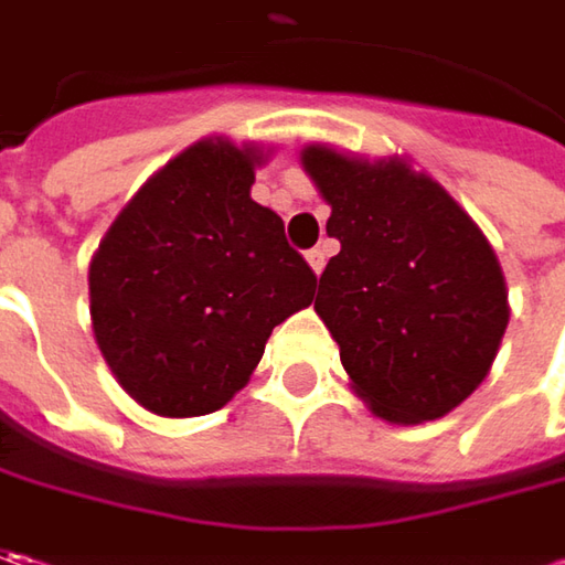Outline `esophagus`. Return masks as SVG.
Segmentation results:
<instances>
[{
	"mask_svg": "<svg viewBox=\"0 0 565 565\" xmlns=\"http://www.w3.org/2000/svg\"><path fill=\"white\" fill-rule=\"evenodd\" d=\"M305 257H308L311 270H315L317 276H320V273H323V267H327V254H323V248H311V250H308V254H305Z\"/></svg>",
	"mask_w": 565,
	"mask_h": 565,
	"instance_id": "34e87169",
	"label": "esophagus"
}]
</instances>
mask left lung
Wrapping results in <instances>:
<instances>
[{
	"instance_id": "obj_1",
	"label": "left lung",
	"mask_w": 565,
	"mask_h": 565,
	"mask_svg": "<svg viewBox=\"0 0 565 565\" xmlns=\"http://www.w3.org/2000/svg\"><path fill=\"white\" fill-rule=\"evenodd\" d=\"M301 166L339 238L315 311L367 408L396 424L444 418L497 359L510 323L500 260L440 182L390 160L311 143Z\"/></svg>"
}]
</instances>
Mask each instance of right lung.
Wrapping results in <instances>:
<instances>
[{"mask_svg":"<svg viewBox=\"0 0 565 565\" xmlns=\"http://www.w3.org/2000/svg\"><path fill=\"white\" fill-rule=\"evenodd\" d=\"M257 143L204 138L150 175L90 260V320L113 377L147 412L223 408L273 327L315 301L282 220L250 201Z\"/></svg>","mask_w":565,"mask_h":565,"instance_id":"add662e5","label":"right lung"}]
</instances>
